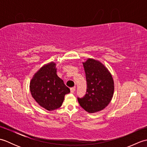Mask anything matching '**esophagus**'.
Returning <instances> with one entry per match:
<instances>
[{
  "mask_svg": "<svg viewBox=\"0 0 147 147\" xmlns=\"http://www.w3.org/2000/svg\"><path fill=\"white\" fill-rule=\"evenodd\" d=\"M75 90H76V87H73V88H70V91H71V93H74V92H75Z\"/></svg>",
  "mask_w": 147,
  "mask_h": 147,
  "instance_id": "1",
  "label": "esophagus"
}]
</instances>
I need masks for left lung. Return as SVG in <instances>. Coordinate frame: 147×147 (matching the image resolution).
Listing matches in <instances>:
<instances>
[{"mask_svg": "<svg viewBox=\"0 0 147 147\" xmlns=\"http://www.w3.org/2000/svg\"><path fill=\"white\" fill-rule=\"evenodd\" d=\"M87 89L83 98H78L79 104L89 113L100 111L111 101L114 91L113 78L107 68L98 61L88 59L83 62Z\"/></svg>", "mask_w": 147, "mask_h": 147, "instance_id": "8db88e82", "label": "left lung"}]
</instances>
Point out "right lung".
Wrapping results in <instances>:
<instances>
[{
  "label": "right lung",
  "instance_id": "right-lung-1",
  "mask_svg": "<svg viewBox=\"0 0 147 147\" xmlns=\"http://www.w3.org/2000/svg\"><path fill=\"white\" fill-rule=\"evenodd\" d=\"M55 65L54 62L43 65L34 74L30 83L33 98L41 107L49 111L60 107L65 95L70 92L63 80L57 75Z\"/></svg>",
  "mask_w": 147,
  "mask_h": 147
}]
</instances>
